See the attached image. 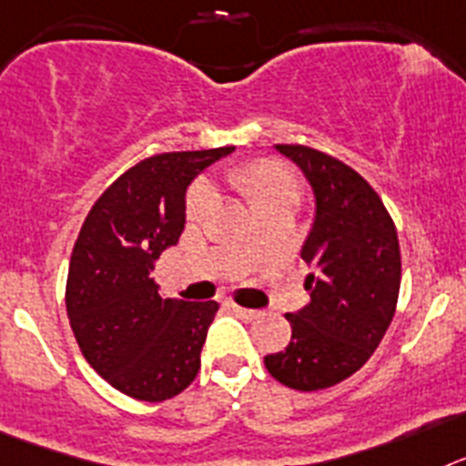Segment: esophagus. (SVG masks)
<instances>
[{"label": "esophagus", "instance_id": "34e87169", "mask_svg": "<svg viewBox=\"0 0 466 466\" xmlns=\"http://www.w3.org/2000/svg\"><path fill=\"white\" fill-rule=\"evenodd\" d=\"M229 311H232L234 317L244 319V321H253V319L260 317V311L258 309H246V307H238V305H229Z\"/></svg>", "mask_w": 466, "mask_h": 466}]
</instances>
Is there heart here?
Listing matches in <instances>:
<instances>
[{
  "instance_id": "obj_1",
  "label": "heart",
  "mask_w": 466,
  "mask_h": 466,
  "mask_svg": "<svg viewBox=\"0 0 466 466\" xmlns=\"http://www.w3.org/2000/svg\"><path fill=\"white\" fill-rule=\"evenodd\" d=\"M229 185L237 189L256 216L269 210H295L302 199V183L289 164L279 159L250 161L238 166L228 176ZM213 206V192L208 185H197L187 197V216L199 220Z\"/></svg>"
}]
</instances>
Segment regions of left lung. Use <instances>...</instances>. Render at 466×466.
<instances>
[{"label":"left lung","mask_w":466,"mask_h":466,"mask_svg":"<svg viewBox=\"0 0 466 466\" xmlns=\"http://www.w3.org/2000/svg\"><path fill=\"white\" fill-rule=\"evenodd\" d=\"M277 149L309 180L317 218L302 246L311 300L286 314L289 347L265 366L290 390L317 391L354 375L382 342L401 289V248L390 210L351 166L305 145Z\"/></svg>","instance_id":"1"}]
</instances>
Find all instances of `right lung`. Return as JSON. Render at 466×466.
Segmentation results:
<instances>
[{
    "label": "right lung",
    "instance_id": "right-lung-1",
    "mask_svg": "<svg viewBox=\"0 0 466 466\" xmlns=\"http://www.w3.org/2000/svg\"><path fill=\"white\" fill-rule=\"evenodd\" d=\"M234 147L166 152L121 173L88 210L70 258L65 307L84 359L121 394L159 403L201 366L218 302L161 298L155 260L185 228V189Z\"/></svg>",
    "mask_w": 466,
    "mask_h": 466
}]
</instances>
